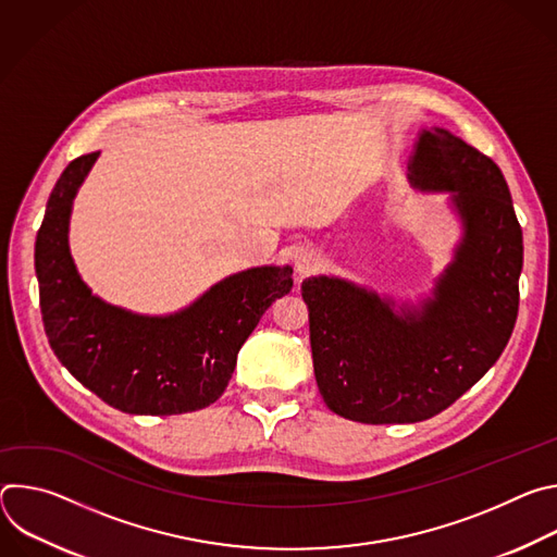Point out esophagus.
Returning a JSON list of instances; mask_svg holds the SVG:
<instances>
[{"label": "esophagus", "instance_id": "34e87169", "mask_svg": "<svg viewBox=\"0 0 557 557\" xmlns=\"http://www.w3.org/2000/svg\"><path fill=\"white\" fill-rule=\"evenodd\" d=\"M317 269H320V258H317L314 253H299L297 256L295 271L299 273V277H306V275L314 273Z\"/></svg>", "mask_w": 557, "mask_h": 557}]
</instances>
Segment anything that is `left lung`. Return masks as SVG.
<instances>
[{"label":"left lung","instance_id":"1","mask_svg":"<svg viewBox=\"0 0 557 557\" xmlns=\"http://www.w3.org/2000/svg\"><path fill=\"white\" fill-rule=\"evenodd\" d=\"M421 191H451L454 262L419 306L339 277H308L310 348L326 406L359 423L432 419L485 376L518 317L522 228L500 168L447 129H423L410 161Z\"/></svg>","mask_w":557,"mask_h":557}]
</instances>
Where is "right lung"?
<instances>
[{
    "label": "right lung",
    "instance_id": "right-lung-1",
    "mask_svg": "<svg viewBox=\"0 0 557 557\" xmlns=\"http://www.w3.org/2000/svg\"><path fill=\"white\" fill-rule=\"evenodd\" d=\"M99 151L59 176L35 243L44 329L57 359L108 406L170 417L218 401L237 352L267 308L293 288L290 267H258L211 286L191 306L149 317L112 306L84 284L67 247L72 200Z\"/></svg>",
    "mask_w": 557,
    "mask_h": 557
}]
</instances>
